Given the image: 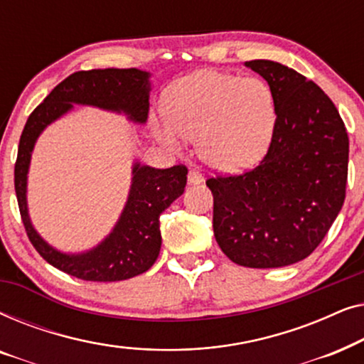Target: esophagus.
<instances>
[{
    "mask_svg": "<svg viewBox=\"0 0 364 364\" xmlns=\"http://www.w3.org/2000/svg\"><path fill=\"white\" fill-rule=\"evenodd\" d=\"M203 182V176L198 171H191L188 172V183L191 186H197V183Z\"/></svg>",
    "mask_w": 364,
    "mask_h": 364,
    "instance_id": "obj_1",
    "label": "esophagus"
}]
</instances>
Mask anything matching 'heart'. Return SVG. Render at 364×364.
I'll use <instances>...</instances> for the list:
<instances>
[{"instance_id":"1","label":"heart","mask_w":364,"mask_h":364,"mask_svg":"<svg viewBox=\"0 0 364 364\" xmlns=\"http://www.w3.org/2000/svg\"><path fill=\"white\" fill-rule=\"evenodd\" d=\"M164 116L166 121H152L164 146L178 151L182 139H197L198 156L208 167L238 172L267 152L277 106L272 89L260 79L198 71L171 87Z\"/></svg>"}]
</instances>
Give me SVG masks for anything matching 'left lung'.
<instances>
[{
  "label": "left lung",
  "instance_id": "1",
  "mask_svg": "<svg viewBox=\"0 0 364 364\" xmlns=\"http://www.w3.org/2000/svg\"><path fill=\"white\" fill-rule=\"evenodd\" d=\"M270 86L277 122L260 166L208 178L213 233L248 268L287 267L320 245L346 193L350 141L331 99L313 81L268 59L245 63Z\"/></svg>",
  "mask_w": 364,
  "mask_h": 364
}]
</instances>
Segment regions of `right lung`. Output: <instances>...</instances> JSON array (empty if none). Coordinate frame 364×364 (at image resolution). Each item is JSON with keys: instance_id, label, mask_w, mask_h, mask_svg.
Returning a JSON list of instances; mask_svg holds the SVG:
<instances>
[{"instance_id": "obj_1", "label": "right lung", "mask_w": 364, "mask_h": 364, "mask_svg": "<svg viewBox=\"0 0 364 364\" xmlns=\"http://www.w3.org/2000/svg\"><path fill=\"white\" fill-rule=\"evenodd\" d=\"M151 73L141 69H91L64 79L28 117L19 139L14 164V191L26 233L48 263L86 282H121L147 272L161 252L159 217L183 193L187 168H154L132 164L127 202L111 233L91 250L66 253L44 240L34 228L28 210V172L38 137L49 124L73 111L74 104L124 114L129 121L146 124L149 116Z\"/></svg>"}]
</instances>
